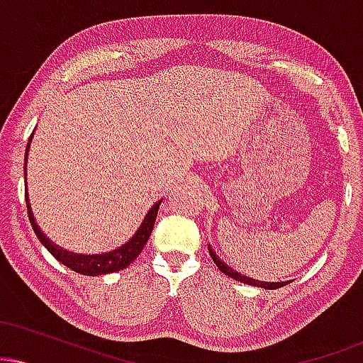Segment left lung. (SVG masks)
<instances>
[{
    "instance_id": "8db88e82",
    "label": "left lung",
    "mask_w": 363,
    "mask_h": 363,
    "mask_svg": "<svg viewBox=\"0 0 363 363\" xmlns=\"http://www.w3.org/2000/svg\"><path fill=\"white\" fill-rule=\"evenodd\" d=\"M208 251H210V256H211V259H213L215 264L218 266V269H220V272L227 274V277L234 278V280H237V281L247 283V285H252V286H261V289H266V290H274V289H280V286L286 285V283H290V281H278V283H277V281H259V280H254V278L244 277V274L237 273L235 269H232L230 266H227V264H225V262H223L222 259H220L218 256H216L213 249H211V247H208Z\"/></svg>"
}]
</instances>
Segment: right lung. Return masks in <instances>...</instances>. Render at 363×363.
<instances>
[{
    "mask_svg": "<svg viewBox=\"0 0 363 363\" xmlns=\"http://www.w3.org/2000/svg\"><path fill=\"white\" fill-rule=\"evenodd\" d=\"M32 136H30V140H32ZM30 140H28V143H27V153H28V148H30ZM23 174L27 176V155H25ZM25 201H27L28 220H30L32 228H34L37 239L43 242L44 247L48 249V251L51 252L57 261L62 262L65 266H68V268L73 269V272H77L80 274H86V277H97V274L121 272V269L128 268V266L140 256V252L143 251V247L147 245V240L150 239V234H152V230H153V225H155L157 213H158V206H160L162 199L150 208L148 213L145 215L143 222H141V225H140V228L135 232V235H133L128 242L119 245L118 249H112V251L104 252V254H77L72 251H66V249L56 245L52 240L48 239V235H45L44 232L39 228V225H37L34 213H32L30 201H28L27 193H25Z\"/></svg>",
    "mask_w": 363,
    "mask_h": 363,
    "instance_id": "right-lung-1",
    "label": "right lung"
}]
</instances>
